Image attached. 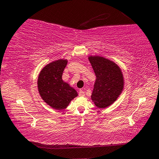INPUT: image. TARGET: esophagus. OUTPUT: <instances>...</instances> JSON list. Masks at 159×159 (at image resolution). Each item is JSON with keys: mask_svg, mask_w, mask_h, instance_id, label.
<instances>
[{"mask_svg": "<svg viewBox=\"0 0 159 159\" xmlns=\"http://www.w3.org/2000/svg\"><path fill=\"white\" fill-rule=\"evenodd\" d=\"M79 94L80 97H84L85 96V92L83 90H80L79 92Z\"/></svg>", "mask_w": 159, "mask_h": 159, "instance_id": "1", "label": "esophagus"}]
</instances>
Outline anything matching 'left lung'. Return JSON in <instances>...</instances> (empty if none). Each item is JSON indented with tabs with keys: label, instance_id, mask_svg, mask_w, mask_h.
Returning <instances> with one entry per match:
<instances>
[{
	"label": "left lung",
	"instance_id": "1",
	"mask_svg": "<svg viewBox=\"0 0 159 159\" xmlns=\"http://www.w3.org/2000/svg\"><path fill=\"white\" fill-rule=\"evenodd\" d=\"M97 79L91 94L96 106L105 108L111 105L121 93L124 80L121 70L111 60L99 56L89 57Z\"/></svg>",
	"mask_w": 159,
	"mask_h": 159
}]
</instances>
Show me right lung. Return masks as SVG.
I'll use <instances>...</instances> for the list:
<instances>
[{"mask_svg":"<svg viewBox=\"0 0 159 159\" xmlns=\"http://www.w3.org/2000/svg\"><path fill=\"white\" fill-rule=\"evenodd\" d=\"M67 60H59L47 65L38 78V90L42 99L52 108L63 109L78 96L76 91L62 80Z\"/></svg>","mask_w":159,"mask_h":159,"instance_id":"1","label":"right lung"}]
</instances>
